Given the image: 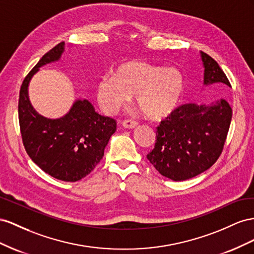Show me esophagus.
<instances>
[{"label":"esophagus","instance_id":"obj_1","mask_svg":"<svg viewBox=\"0 0 254 254\" xmlns=\"http://www.w3.org/2000/svg\"><path fill=\"white\" fill-rule=\"evenodd\" d=\"M122 126L125 127L126 128H135L137 126H138V123H137V122L134 121V120L127 119V120H125V121L122 122Z\"/></svg>","mask_w":254,"mask_h":254}]
</instances>
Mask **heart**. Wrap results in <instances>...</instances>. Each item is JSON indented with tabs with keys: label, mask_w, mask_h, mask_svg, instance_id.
Segmentation results:
<instances>
[{
	"label": "heart",
	"mask_w": 254,
	"mask_h": 254,
	"mask_svg": "<svg viewBox=\"0 0 254 254\" xmlns=\"http://www.w3.org/2000/svg\"><path fill=\"white\" fill-rule=\"evenodd\" d=\"M185 91L182 72L143 61H128L97 84V100L108 115L117 113L129 97L150 119L167 117L180 105Z\"/></svg>",
	"instance_id": "heart-1"
}]
</instances>
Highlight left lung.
I'll return each instance as SVG.
<instances>
[{
    "instance_id": "1",
    "label": "left lung",
    "mask_w": 254,
    "mask_h": 254,
    "mask_svg": "<svg viewBox=\"0 0 254 254\" xmlns=\"http://www.w3.org/2000/svg\"><path fill=\"white\" fill-rule=\"evenodd\" d=\"M203 84L231 87L217 62L201 52ZM232 119L226 100L212 104L187 103L176 108L157 127L154 149L147 155L162 176L184 181L200 175L216 163L223 150Z\"/></svg>"
}]
</instances>
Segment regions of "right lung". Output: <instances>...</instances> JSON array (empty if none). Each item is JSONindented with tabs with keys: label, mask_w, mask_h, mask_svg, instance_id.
I'll return each mask as SVG.
<instances>
[{
	"label": "right lung",
	"mask_w": 254,
	"mask_h": 254,
	"mask_svg": "<svg viewBox=\"0 0 254 254\" xmlns=\"http://www.w3.org/2000/svg\"><path fill=\"white\" fill-rule=\"evenodd\" d=\"M64 49V42L51 49L25 76L19 95V125L32 161L51 177L76 182L102 159L117 123L99 115L87 100H76L69 113L59 119H48L34 110L27 93L31 78L40 67L59 61Z\"/></svg>",
	"instance_id": "right-lung-1"
}]
</instances>
